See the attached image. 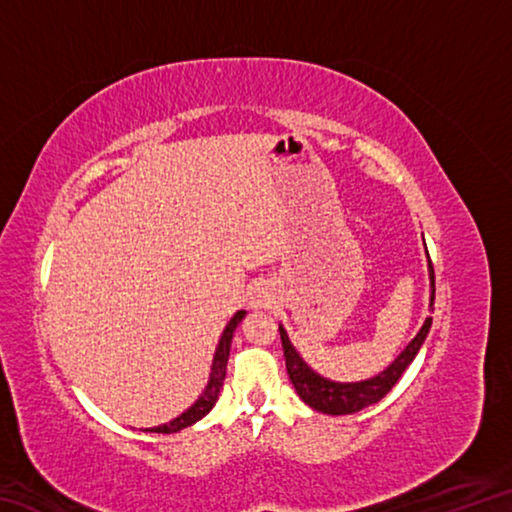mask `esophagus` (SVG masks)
I'll use <instances>...</instances> for the list:
<instances>
[{"mask_svg": "<svg viewBox=\"0 0 512 512\" xmlns=\"http://www.w3.org/2000/svg\"><path fill=\"white\" fill-rule=\"evenodd\" d=\"M271 302H273V296L264 284H257V287L250 291V307H257V309L271 307Z\"/></svg>", "mask_w": 512, "mask_h": 512, "instance_id": "34e87169", "label": "esophagus"}]
</instances>
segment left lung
<instances>
[{"label": "left lung", "mask_w": 512, "mask_h": 512, "mask_svg": "<svg viewBox=\"0 0 512 512\" xmlns=\"http://www.w3.org/2000/svg\"><path fill=\"white\" fill-rule=\"evenodd\" d=\"M429 271H431V302H433V298H436L433 282L436 280H433L431 262H429ZM429 327H431V316L424 320L418 336L406 345V350L391 363V366H388L384 372H379L377 377L359 381V384H336V381L318 377L316 372L300 359V354L293 350L289 336L282 327H280V339H282L284 359H287L289 379L291 384L296 386L302 402L309 404L311 409L327 415H350L379 402L381 397L391 391V388L397 384V379L402 377V372L409 368V363L415 359V354H418V350L422 348V343L429 334Z\"/></svg>", "instance_id": "1"}]
</instances>
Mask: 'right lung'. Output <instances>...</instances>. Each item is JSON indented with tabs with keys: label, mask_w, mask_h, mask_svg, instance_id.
Here are the masks:
<instances>
[{
	"label": "right lung",
	"mask_w": 512,
	"mask_h": 512,
	"mask_svg": "<svg viewBox=\"0 0 512 512\" xmlns=\"http://www.w3.org/2000/svg\"><path fill=\"white\" fill-rule=\"evenodd\" d=\"M246 316V311H237L232 320L228 323V327L223 329L221 334V341H219V348L214 352V363H212V375L210 381H207L203 395L198 397L194 406H189V409L178 415L176 420H171L167 424H160V427H153V429H146L151 433H176L185 427H192L194 422H198L203 418V415L212 409L219 400V391L223 386V379H225V368H228V357H230V343H232V334H235V329L239 325V320Z\"/></svg>",
	"instance_id": "add662e5"
}]
</instances>
